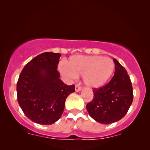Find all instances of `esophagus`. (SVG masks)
Instances as JSON below:
<instances>
[{
	"label": "esophagus",
	"mask_w": 150,
	"mask_h": 150,
	"mask_svg": "<svg viewBox=\"0 0 150 150\" xmlns=\"http://www.w3.org/2000/svg\"><path fill=\"white\" fill-rule=\"evenodd\" d=\"M75 90H76V92H79V91H81V88L80 86H79L78 85H76V86H75Z\"/></svg>",
	"instance_id": "1"
}]
</instances>
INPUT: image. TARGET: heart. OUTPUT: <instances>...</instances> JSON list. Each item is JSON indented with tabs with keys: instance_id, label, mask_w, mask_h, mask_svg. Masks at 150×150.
I'll use <instances>...</instances> for the list:
<instances>
[{
	"instance_id": "b5f03b06",
	"label": "heart",
	"mask_w": 150,
	"mask_h": 150,
	"mask_svg": "<svg viewBox=\"0 0 150 150\" xmlns=\"http://www.w3.org/2000/svg\"><path fill=\"white\" fill-rule=\"evenodd\" d=\"M58 70L69 79L83 75L84 83L90 88H99L104 86L112 76L115 63L111 58L101 55H74L67 64H60Z\"/></svg>"
}]
</instances>
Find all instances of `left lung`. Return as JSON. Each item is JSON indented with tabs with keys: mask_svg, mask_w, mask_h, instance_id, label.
I'll return each instance as SVG.
<instances>
[{
	"mask_svg": "<svg viewBox=\"0 0 150 150\" xmlns=\"http://www.w3.org/2000/svg\"><path fill=\"white\" fill-rule=\"evenodd\" d=\"M115 71L108 84L94 88V98L86 105L91 117L98 122L108 125L119 121L128 111L133 101V88L127 70L113 59Z\"/></svg>",
	"mask_w": 150,
	"mask_h": 150,
	"instance_id": "1",
	"label": "left lung"
}]
</instances>
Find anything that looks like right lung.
Wrapping results in <instances>:
<instances>
[{
  "instance_id": "right-lung-1",
  "label": "right lung",
  "mask_w": 150,
  "mask_h": 150,
  "mask_svg": "<svg viewBox=\"0 0 150 150\" xmlns=\"http://www.w3.org/2000/svg\"><path fill=\"white\" fill-rule=\"evenodd\" d=\"M61 55L45 52L23 67L16 84L18 104L33 122L52 125L62 116L68 95L75 92L60 79L57 68Z\"/></svg>"
}]
</instances>
